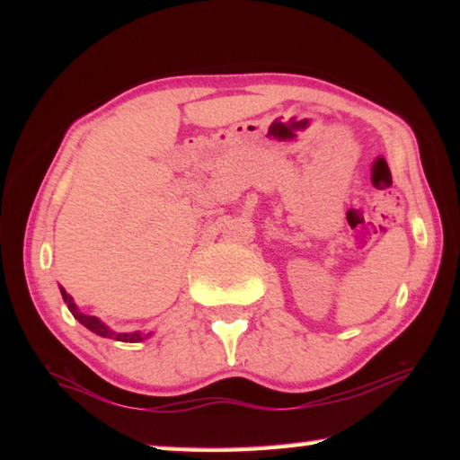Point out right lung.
Listing matches in <instances>:
<instances>
[{"instance_id":"add662e5","label":"right lung","mask_w":460,"mask_h":460,"mask_svg":"<svg viewBox=\"0 0 460 460\" xmlns=\"http://www.w3.org/2000/svg\"><path fill=\"white\" fill-rule=\"evenodd\" d=\"M60 294H62V300H65V305L68 306V310H71V314L76 318V321H79L83 326H87V329H89L91 332L99 334V337L113 339V341H121V342H142V341H146V339H150L152 334H154V331H150V332H142V331L118 332V331H113V329H109V326H107L103 321H101V318L81 313L79 306L75 305L73 296L66 294V290H65V288H62V286H60Z\"/></svg>"}]
</instances>
